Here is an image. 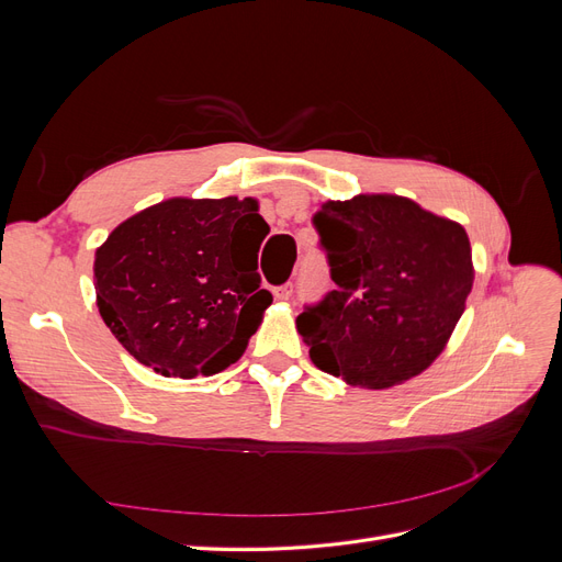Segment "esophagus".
<instances>
[{"label": "esophagus", "instance_id": "esophagus-1", "mask_svg": "<svg viewBox=\"0 0 562 562\" xmlns=\"http://www.w3.org/2000/svg\"><path fill=\"white\" fill-rule=\"evenodd\" d=\"M291 295H293V285H291V283L274 288V297H277V300H291Z\"/></svg>", "mask_w": 562, "mask_h": 562}]
</instances>
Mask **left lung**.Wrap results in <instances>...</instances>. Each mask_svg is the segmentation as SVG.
<instances>
[{
    "instance_id": "left-lung-1",
    "label": "left lung",
    "mask_w": 562,
    "mask_h": 562,
    "mask_svg": "<svg viewBox=\"0 0 562 562\" xmlns=\"http://www.w3.org/2000/svg\"><path fill=\"white\" fill-rule=\"evenodd\" d=\"M314 223L335 281L295 321L314 366L361 389L427 370L467 310V229L398 194L323 201Z\"/></svg>"
}]
</instances>
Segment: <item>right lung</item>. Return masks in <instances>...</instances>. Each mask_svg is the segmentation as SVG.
Wrapping results in <instances>:
<instances>
[{"instance_id": "1", "label": "right lung", "mask_w": 562, "mask_h": 562, "mask_svg": "<svg viewBox=\"0 0 562 562\" xmlns=\"http://www.w3.org/2000/svg\"><path fill=\"white\" fill-rule=\"evenodd\" d=\"M255 196H171L119 223L95 248V304L135 361L161 375H215L244 356L271 293Z\"/></svg>"}]
</instances>
